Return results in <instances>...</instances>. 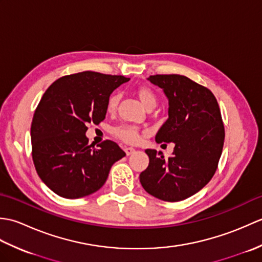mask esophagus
Segmentation results:
<instances>
[{"instance_id": "34e87169", "label": "esophagus", "mask_w": 262, "mask_h": 262, "mask_svg": "<svg viewBox=\"0 0 262 262\" xmlns=\"http://www.w3.org/2000/svg\"><path fill=\"white\" fill-rule=\"evenodd\" d=\"M125 153H126V155H132L133 153H135V148H133V147H126V148H125Z\"/></svg>"}]
</instances>
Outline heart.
I'll list each match as a JSON object with an SVG mask.
<instances>
[{
	"instance_id": "b5f03b06",
	"label": "heart",
	"mask_w": 262,
	"mask_h": 262,
	"mask_svg": "<svg viewBox=\"0 0 262 262\" xmlns=\"http://www.w3.org/2000/svg\"><path fill=\"white\" fill-rule=\"evenodd\" d=\"M138 97H140L141 102L145 108L147 105L157 104V97H155L153 91H151L147 88L140 89V90H138ZM119 99H120V94L118 92H114L111 94L107 102V108L109 111H114L116 109L117 104L119 102ZM113 132L116 137L120 138L121 141H124L126 143H136L140 141L141 138L138 128L132 125H127V124L119 125L115 127Z\"/></svg>"
}]
</instances>
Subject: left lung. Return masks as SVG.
<instances>
[{
    "label": "left lung",
    "mask_w": 262,
    "mask_h": 262,
    "mask_svg": "<svg viewBox=\"0 0 262 262\" xmlns=\"http://www.w3.org/2000/svg\"><path fill=\"white\" fill-rule=\"evenodd\" d=\"M169 101L168 119L157 143H174L171 157L146 149V170L140 174L145 191L165 202L191 197L213 178L224 144V125L217 100L207 88L178 74L152 75Z\"/></svg>",
    "instance_id": "1"
}]
</instances>
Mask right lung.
<instances>
[{
	"label": "right lung",
	"instance_id": "right-lung-1",
	"mask_svg": "<svg viewBox=\"0 0 262 262\" xmlns=\"http://www.w3.org/2000/svg\"><path fill=\"white\" fill-rule=\"evenodd\" d=\"M129 81L97 72L63 76L47 89L31 124L32 159L41 181L58 196L76 199L98 191L126 153L113 141L91 148L86 125L100 124L110 94Z\"/></svg>",
	"mask_w": 262,
	"mask_h": 262
}]
</instances>
